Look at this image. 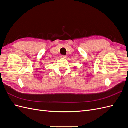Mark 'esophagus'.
I'll use <instances>...</instances> for the list:
<instances>
[{
	"label": "esophagus",
	"instance_id": "1",
	"mask_svg": "<svg viewBox=\"0 0 128 128\" xmlns=\"http://www.w3.org/2000/svg\"><path fill=\"white\" fill-rule=\"evenodd\" d=\"M60 58H67V56H61Z\"/></svg>",
	"mask_w": 128,
	"mask_h": 128
}]
</instances>
